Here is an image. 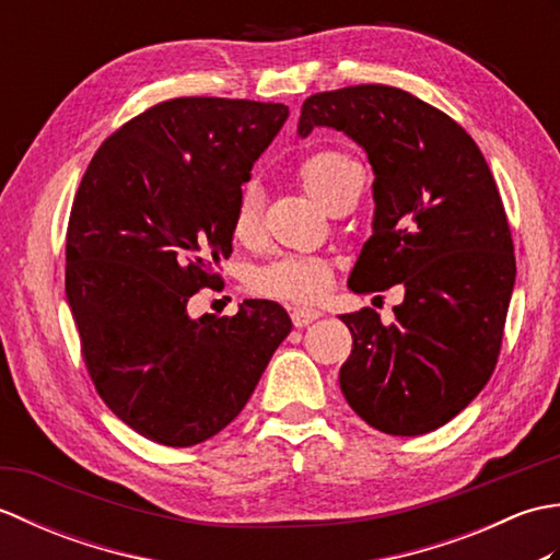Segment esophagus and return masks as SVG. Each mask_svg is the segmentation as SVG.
<instances>
[{"mask_svg": "<svg viewBox=\"0 0 560 560\" xmlns=\"http://www.w3.org/2000/svg\"><path fill=\"white\" fill-rule=\"evenodd\" d=\"M317 317H323V313L315 311V307H293L291 319L295 327H307L311 323H315Z\"/></svg>", "mask_w": 560, "mask_h": 560, "instance_id": "1", "label": "esophagus"}]
</instances>
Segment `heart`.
Here are the masks:
<instances>
[{
    "label": "heart",
    "mask_w": 560,
    "mask_h": 560,
    "mask_svg": "<svg viewBox=\"0 0 560 560\" xmlns=\"http://www.w3.org/2000/svg\"><path fill=\"white\" fill-rule=\"evenodd\" d=\"M299 180L305 192L319 205L335 197L341 185L349 180L353 173H359L355 163L347 153L339 149H319L307 153L299 163ZM261 209L255 189L245 187L237 197L231 213V235L235 243L253 247L261 241ZM331 267L329 261L319 257H283L271 261L253 273V289L261 295L281 301H315L329 287Z\"/></svg>",
    "instance_id": "b5f03b06"
}]
</instances>
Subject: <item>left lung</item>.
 Returning <instances> with one entry per match:
<instances>
[{
  "instance_id": "8db88e82",
  "label": "left lung",
  "mask_w": 560,
  "mask_h": 560,
  "mask_svg": "<svg viewBox=\"0 0 560 560\" xmlns=\"http://www.w3.org/2000/svg\"><path fill=\"white\" fill-rule=\"evenodd\" d=\"M315 127L359 141L375 173L373 235L349 289H404L395 325L385 327L373 307L341 315L353 337L341 392L377 431L431 433L479 395L501 353L515 287L501 192L464 127L397 86L315 93L301 108L299 135Z\"/></svg>"
}]
</instances>
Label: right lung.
Returning <instances> with one entry per match:
<instances>
[{
    "instance_id": "right-lung-1",
    "label": "right lung",
    "mask_w": 560,
    "mask_h": 560,
    "mask_svg": "<svg viewBox=\"0 0 560 560\" xmlns=\"http://www.w3.org/2000/svg\"><path fill=\"white\" fill-rule=\"evenodd\" d=\"M289 108L185 96L151 105L93 153L67 225V301L101 399L139 435L205 443L243 411L289 337L273 301L187 315L223 283L241 185Z\"/></svg>"
}]
</instances>
